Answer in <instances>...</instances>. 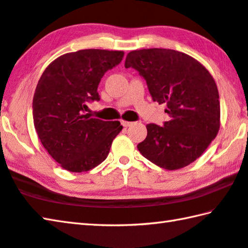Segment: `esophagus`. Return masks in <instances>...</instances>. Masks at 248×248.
Wrapping results in <instances>:
<instances>
[{
	"label": "esophagus",
	"instance_id": "esophagus-1",
	"mask_svg": "<svg viewBox=\"0 0 248 248\" xmlns=\"http://www.w3.org/2000/svg\"><path fill=\"white\" fill-rule=\"evenodd\" d=\"M120 123H121V124H123L124 127H125V128H127V127H130V125L132 124L131 121H127V120H124V119H121Z\"/></svg>",
	"mask_w": 248,
	"mask_h": 248
}]
</instances>
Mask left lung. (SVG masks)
Wrapping results in <instances>:
<instances>
[{"instance_id": "8db88e82", "label": "left lung", "mask_w": 248, "mask_h": 248, "mask_svg": "<svg viewBox=\"0 0 248 248\" xmlns=\"http://www.w3.org/2000/svg\"><path fill=\"white\" fill-rule=\"evenodd\" d=\"M124 66L145 78L153 100L166 104L170 118L164 125L146 124L140 153L169 170L195 162L220 129L219 92L212 75L195 58L162 48L133 50Z\"/></svg>"}]
</instances>
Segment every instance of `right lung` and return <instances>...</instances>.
Returning <instances> with one entry per match:
<instances>
[{
  "label": "right lung",
  "mask_w": 248,
  "mask_h": 248,
  "mask_svg": "<svg viewBox=\"0 0 248 248\" xmlns=\"http://www.w3.org/2000/svg\"><path fill=\"white\" fill-rule=\"evenodd\" d=\"M124 54L102 49L69 52L52 61L40 77L32 99L33 125L41 144L62 169L82 173L99 165L123 130L119 121L90 118L84 110L87 102L99 100L100 79Z\"/></svg>",
  "instance_id": "obj_1"
}]
</instances>
